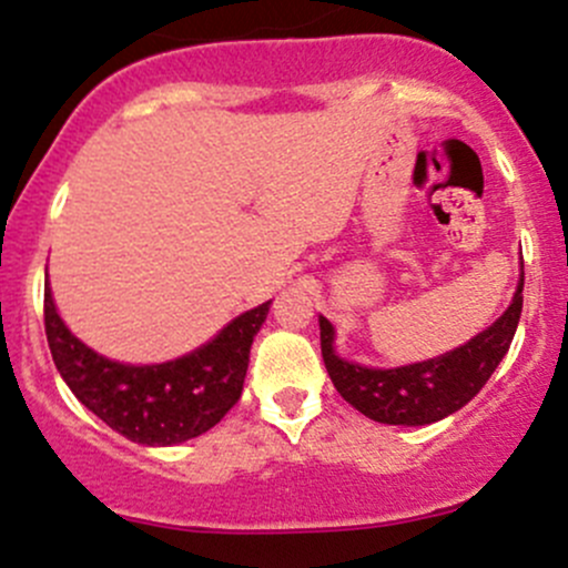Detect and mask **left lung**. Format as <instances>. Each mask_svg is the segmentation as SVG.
<instances>
[{
    "label": "left lung",
    "instance_id": "left-lung-1",
    "mask_svg": "<svg viewBox=\"0 0 568 568\" xmlns=\"http://www.w3.org/2000/svg\"><path fill=\"white\" fill-rule=\"evenodd\" d=\"M523 283L520 264V280L509 307L485 332L433 359L399 367H367L343 359L334 348L337 332L324 315H318L321 354L334 389L359 414L381 425L425 427L446 419L481 392L509 351L523 313Z\"/></svg>",
    "mask_w": 568,
    "mask_h": 568
}]
</instances>
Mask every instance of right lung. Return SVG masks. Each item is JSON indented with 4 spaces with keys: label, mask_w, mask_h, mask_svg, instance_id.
I'll return each mask as SVG.
<instances>
[{
    "label": "right lung",
    "mask_w": 568,
    "mask_h": 568,
    "mask_svg": "<svg viewBox=\"0 0 568 568\" xmlns=\"http://www.w3.org/2000/svg\"><path fill=\"white\" fill-rule=\"evenodd\" d=\"M272 300L236 315L190 354L124 364L68 329L45 280V337L53 364L83 408L141 446H176L212 429L242 397L250 348Z\"/></svg>",
    "instance_id": "obj_1"
}]
</instances>
